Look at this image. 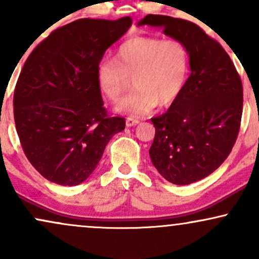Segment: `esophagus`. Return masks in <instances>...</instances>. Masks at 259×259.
Returning <instances> with one entry per match:
<instances>
[{"mask_svg": "<svg viewBox=\"0 0 259 259\" xmlns=\"http://www.w3.org/2000/svg\"><path fill=\"white\" fill-rule=\"evenodd\" d=\"M125 123H126V126H134V125H136V124L139 123V119H136V118L127 117Z\"/></svg>", "mask_w": 259, "mask_h": 259, "instance_id": "1", "label": "esophagus"}]
</instances>
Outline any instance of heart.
<instances>
[{
  "instance_id": "obj_1",
  "label": "heart",
  "mask_w": 259,
  "mask_h": 259,
  "mask_svg": "<svg viewBox=\"0 0 259 259\" xmlns=\"http://www.w3.org/2000/svg\"><path fill=\"white\" fill-rule=\"evenodd\" d=\"M190 53L178 38L134 36L117 49L114 59L103 57L96 67L97 85L103 96L118 102L133 80L134 91L118 103L121 113L138 117L157 105L169 107L185 89Z\"/></svg>"
}]
</instances>
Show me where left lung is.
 I'll return each mask as SVG.
<instances>
[{
    "mask_svg": "<svg viewBox=\"0 0 259 259\" xmlns=\"http://www.w3.org/2000/svg\"><path fill=\"white\" fill-rule=\"evenodd\" d=\"M160 26L186 45L190 74L181 96L156 129L150 157L159 174L175 185H189L212 174L228 158L242 117V82L222 45L195 23L148 14L138 25Z\"/></svg>",
    "mask_w": 259,
    "mask_h": 259,
    "instance_id": "8db88e82",
    "label": "left lung"
}]
</instances>
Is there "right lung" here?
<instances>
[{
    "instance_id": "right-lung-1",
    "label": "right lung",
    "mask_w": 259,
    "mask_h": 259,
    "mask_svg": "<svg viewBox=\"0 0 259 259\" xmlns=\"http://www.w3.org/2000/svg\"><path fill=\"white\" fill-rule=\"evenodd\" d=\"M132 24L130 17L75 20L53 30L26 58L14 89V121L26 158L45 179L79 185L125 127L124 118L103 107L96 67Z\"/></svg>"
}]
</instances>
